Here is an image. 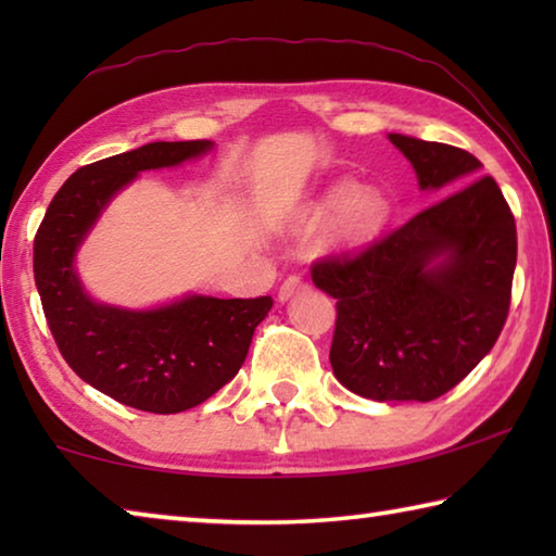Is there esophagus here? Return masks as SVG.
<instances>
[{"instance_id": "esophagus-1", "label": "esophagus", "mask_w": 556, "mask_h": 556, "mask_svg": "<svg viewBox=\"0 0 556 556\" xmlns=\"http://www.w3.org/2000/svg\"><path fill=\"white\" fill-rule=\"evenodd\" d=\"M306 285H304V279L301 277H287L285 281H281V287H279V301H289L291 296L296 294V291H301L304 289Z\"/></svg>"}]
</instances>
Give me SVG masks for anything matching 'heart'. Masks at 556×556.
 <instances>
[{
    "label": "heart",
    "instance_id": "1",
    "mask_svg": "<svg viewBox=\"0 0 556 556\" xmlns=\"http://www.w3.org/2000/svg\"><path fill=\"white\" fill-rule=\"evenodd\" d=\"M392 218V203L380 188H357L345 178L326 188L301 215L296 230L314 235L328 228V240L336 250L355 252L382 238Z\"/></svg>",
    "mask_w": 556,
    "mask_h": 556
}]
</instances>
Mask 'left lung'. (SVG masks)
<instances>
[{
    "label": "left lung",
    "mask_w": 556,
    "mask_h": 556,
    "mask_svg": "<svg viewBox=\"0 0 556 556\" xmlns=\"http://www.w3.org/2000/svg\"><path fill=\"white\" fill-rule=\"evenodd\" d=\"M421 191L481 172L464 149L388 135ZM515 218L491 176L372 242L355 257H328L314 285L336 299V380L375 402H431L491 353L510 308Z\"/></svg>",
    "instance_id": "1"
}]
</instances>
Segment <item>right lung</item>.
<instances>
[{"mask_svg":"<svg viewBox=\"0 0 556 556\" xmlns=\"http://www.w3.org/2000/svg\"><path fill=\"white\" fill-rule=\"evenodd\" d=\"M213 142H152L83 166L53 195L34 240V279L61 355L80 380L127 407L176 414L228 384L248 357L271 296L186 294L154 308L102 304L75 255L110 201L142 172L208 154Z\"/></svg>","mask_w":556,"mask_h":556,"instance_id":"right-lung-1","label":"right lung"}]
</instances>
